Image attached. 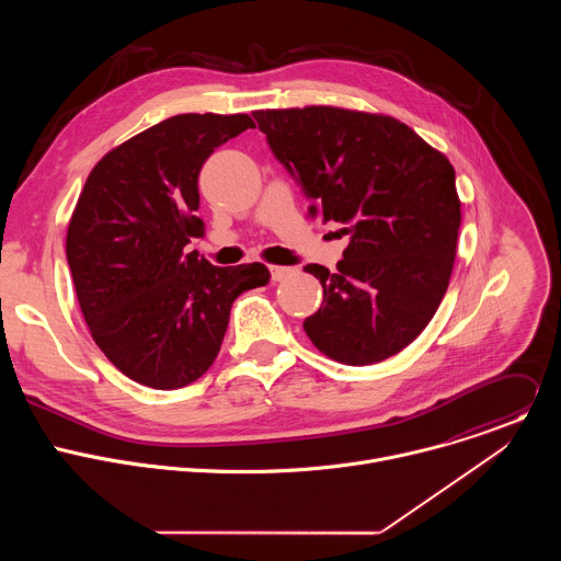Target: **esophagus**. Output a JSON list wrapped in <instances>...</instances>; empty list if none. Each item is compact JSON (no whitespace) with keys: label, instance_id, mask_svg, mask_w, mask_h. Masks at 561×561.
I'll return each instance as SVG.
<instances>
[{"label":"esophagus","instance_id":"1","mask_svg":"<svg viewBox=\"0 0 561 561\" xmlns=\"http://www.w3.org/2000/svg\"><path fill=\"white\" fill-rule=\"evenodd\" d=\"M293 273H295V268H290V266H271V279L273 282H282Z\"/></svg>","mask_w":561,"mask_h":561}]
</instances>
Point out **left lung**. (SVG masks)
<instances>
[{
    "instance_id": "left-lung-1",
    "label": "left lung",
    "mask_w": 561,
    "mask_h": 561,
    "mask_svg": "<svg viewBox=\"0 0 561 561\" xmlns=\"http://www.w3.org/2000/svg\"><path fill=\"white\" fill-rule=\"evenodd\" d=\"M308 215L337 221L348 247L337 271L308 264L324 288L304 319L335 362L366 366L407 348L439 308L461 221L455 169L413 128L335 106L255 111Z\"/></svg>"
}]
</instances>
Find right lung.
I'll return each instance as SVG.
<instances>
[{
	"label": "right lung",
	"mask_w": 561,
	"mask_h": 561,
	"mask_svg": "<svg viewBox=\"0 0 561 561\" xmlns=\"http://www.w3.org/2000/svg\"><path fill=\"white\" fill-rule=\"evenodd\" d=\"M253 126L249 115L169 117L104 154L77 199L66 260L79 308L102 353L137 383L175 390L199 379L237 295L268 284L264 264L219 268L186 253L204 234V162Z\"/></svg>",
	"instance_id": "1"
}]
</instances>
